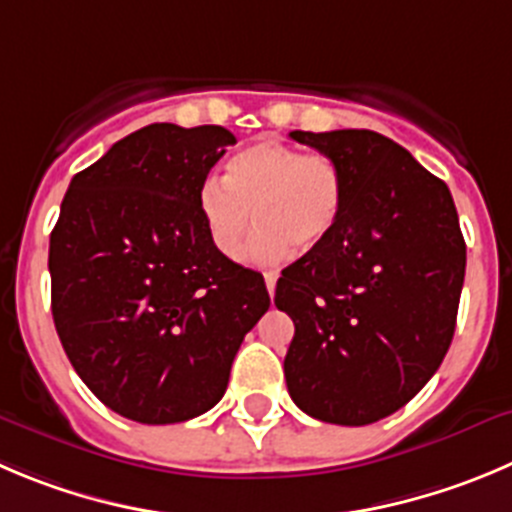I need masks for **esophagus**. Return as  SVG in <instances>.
I'll list each match as a JSON object with an SVG mask.
<instances>
[{"label":"esophagus","instance_id":"34e87169","mask_svg":"<svg viewBox=\"0 0 512 512\" xmlns=\"http://www.w3.org/2000/svg\"><path fill=\"white\" fill-rule=\"evenodd\" d=\"M264 279H266V289H269V294L274 296V291H276V279H279V271H266Z\"/></svg>","mask_w":512,"mask_h":512}]
</instances>
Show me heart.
<instances>
[{"instance_id":"obj_1","label":"heart","mask_w":512,"mask_h":512,"mask_svg":"<svg viewBox=\"0 0 512 512\" xmlns=\"http://www.w3.org/2000/svg\"><path fill=\"white\" fill-rule=\"evenodd\" d=\"M198 206L223 256L238 251L256 211L261 228L243 248V259L279 264L294 246L314 251L337 233L347 208V180L329 155L261 138L228 160L226 178L203 180Z\"/></svg>"}]
</instances>
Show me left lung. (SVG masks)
Instances as JSON below:
<instances>
[{"mask_svg": "<svg viewBox=\"0 0 512 512\" xmlns=\"http://www.w3.org/2000/svg\"><path fill=\"white\" fill-rule=\"evenodd\" d=\"M347 180L344 218L324 246L281 271L274 304L296 332L284 359L299 410L372 425L405 407L445 359L465 281L450 188L374 130L289 133Z\"/></svg>", "mask_w": 512, "mask_h": 512, "instance_id": "8db88e82", "label": "left lung"}]
</instances>
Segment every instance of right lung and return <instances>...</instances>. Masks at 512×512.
<instances>
[{
	"label": "right lung",
	"instance_id": "add662e5",
	"mask_svg": "<svg viewBox=\"0 0 512 512\" xmlns=\"http://www.w3.org/2000/svg\"><path fill=\"white\" fill-rule=\"evenodd\" d=\"M233 133L153 123L72 178L50 236L52 319L82 382L118 415L211 410L271 299L213 246L198 206Z\"/></svg>",
	"mask_w": 512,
	"mask_h": 512
}]
</instances>
